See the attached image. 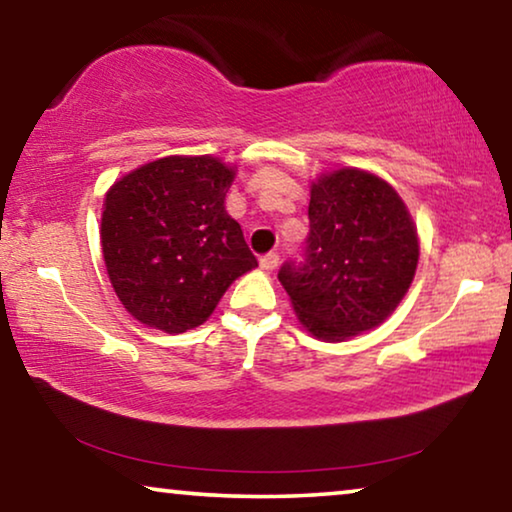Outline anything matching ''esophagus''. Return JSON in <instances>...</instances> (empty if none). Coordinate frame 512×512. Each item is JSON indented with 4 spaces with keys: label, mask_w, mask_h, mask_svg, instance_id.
<instances>
[{
    "label": "esophagus",
    "mask_w": 512,
    "mask_h": 512,
    "mask_svg": "<svg viewBox=\"0 0 512 512\" xmlns=\"http://www.w3.org/2000/svg\"><path fill=\"white\" fill-rule=\"evenodd\" d=\"M259 266L264 271H276L278 269V255L276 253H266L262 259H259Z\"/></svg>",
    "instance_id": "obj_1"
}]
</instances>
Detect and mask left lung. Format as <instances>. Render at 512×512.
Instances as JSON below:
<instances>
[{"mask_svg":"<svg viewBox=\"0 0 512 512\" xmlns=\"http://www.w3.org/2000/svg\"><path fill=\"white\" fill-rule=\"evenodd\" d=\"M308 220L304 259L278 271L301 325L327 343L383 325L420 259L417 227L399 192L371 171H329L311 185Z\"/></svg>","mask_w":512,"mask_h":512,"instance_id":"8db88e82","label":"left lung"}]
</instances>
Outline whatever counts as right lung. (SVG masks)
Here are the masks:
<instances>
[{
  "instance_id": "add662e5",
  "label": "right lung",
  "mask_w": 512,
  "mask_h": 512,
  "mask_svg": "<svg viewBox=\"0 0 512 512\" xmlns=\"http://www.w3.org/2000/svg\"><path fill=\"white\" fill-rule=\"evenodd\" d=\"M236 169L213 155H169L115 181L104 197L102 255L120 304L141 325L183 334L257 266L225 208Z\"/></svg>"
}]
</instances>
